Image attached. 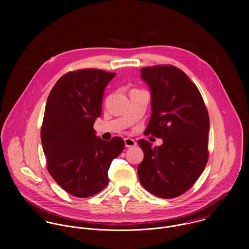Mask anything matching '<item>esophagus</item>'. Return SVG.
Instances as JSON below:
<instances>
[{
	"label": "esophagus",
	"mask_w": 249,
	"mask_h": 249,
	"mask_svg": "<svg viewBox=\"0 0 249 249\" xmlns=\"http://www.w3.org/2000/svg\"><path fill=\"white\" fill-rule=\"evenodd\" d=\"M124 144L126 147H133L137 144V142H135V140L131 139V138H125L124 139Z\"/></svg>",
	"instance_id": "obj_1"
}]
</instances>
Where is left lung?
<instances>
[{"label": "left lung", "instance_id": "left-lung-1", "mask_svg": "<svg viewBox=\"0 0 249 249\" xmlns=\"http://www.w3.org/2000/svg\"><path fill=\"white\" fill-rule=\"evenodd\" d=\"M141 77L151 93V116L145 134L160 146L138 141L143 160L138 166L142 187L161 198L188 191L208 161L209 115L202 96L188 75L172 65L143 67Z\"/></svg>", "mask_w": 249, "mask_h": 249}]
</instances>
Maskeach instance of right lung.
I'll return each mask as SVG.
<instances>
[{
    "label": "right lung",
    "instance_id": "1",
    "mask_svg": "<svg viewBox=\"0 0 249 249\" xmlns=\"http://www.w3.org/2000/svg\"><path fill=\"white\" fill-rule=\"evenodd\" d=\"M115 75L97 69L69 71L47 100L41 142L48 171L76 197L92 196L107 187L111 162L124 148L121 137L105 141L93 128L102 114L105 89Z\"/></svg>",
    "mask_w": 249,
    "mask_h": 249
}]
</instances>
